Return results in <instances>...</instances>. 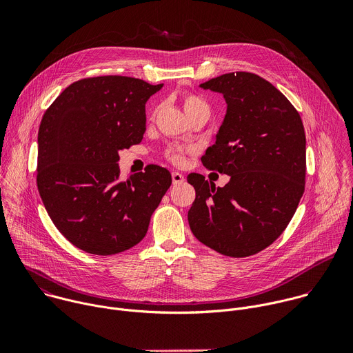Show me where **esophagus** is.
<instances>
[{"instance_id": "1", "label": "esophagus", "mask_w": 353, "mask_h": 353, "mask_svg": "<svg viewBox=\"0 0 353 353\" xmlns=\"http://www.w3.org/2000/svg\"><path fill=\"white\" fill-rule=\"evenodd\" d=\"M172 181H173L174 185H179V184H181L184 181V176L181 173H179V172H173L172 173Z\"/></svg>"}]
</instances>
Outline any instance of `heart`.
<instances>
[{"instance_id": "obj_1", "label": "heart", "mask_w": 353, "mask_h": 353, "mask_svg": "<svg viewBox=\"0 0 353 353\" xmlns=\"http://www.w3.org/2000/svg\"><path fill=\"white\" fill-rule=\"evenodd\" d=\"M183 106H184V112L187 116H190L195 112H210V108H208L205 100L194 93L184 94ZM188 152H191V149H184L180 146H170L166 150V158L174 165H181Z\"/></svg>"}]
</instances>
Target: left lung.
<instances>
[{"label":"left lung","mask_w":353,"mask_h":353,"mask_svg":"<svg viewBox=\"0 0 353 353\" xmlns=\"http://www.w3.org/2000/svg\"><path fill=\"white\" fill-rule=\"evenodd\" d=\"M223 94L228 110L216 141L201 158L229 174L225 187L191 173L192 234L218 253H260L286 229L305 192L306 135L300 114L272 83L251 72H229L199 85Z\"/></svg>","instance_id":"obj_1"}]
</instances>
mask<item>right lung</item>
<instances>
[{
    "instance_id": "1",
    "label": "right lung",
    "mask_w": 353,
    "mask_h": 353,
    "mask_svg": "<svg viewBox=\"0 0 353 353\" xmlns=\"http://www.w3.org/2000/svg\"><path fill=\"white\" fill-rule=\"evenodd\" d=\"M163 83L105 75L71 83L37 135V188L60 233L75 247L112 256L138 244L172 184L168 169L120 177L119 152L142 141L146 100Z\"/></svg>"
}]
</instances>
